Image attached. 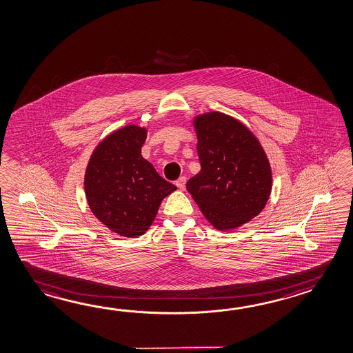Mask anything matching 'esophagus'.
<instances>
[{"label": "esophagus", "mask_w": 353, "mask_h": 353, "mask_svg": "<svg viewBox=\"0 0 353 353\" xmlns=\"http://www.w3.org/2000/svg\"><path fill=\"white\" fill-rule=\"evenodd\" d=\"M176 186L183 191V190H185V186H186V177H185V176H182V177H180L179 180L176 181Z\"/></svg>", "instance_id": "obj_1"}]
</instances>
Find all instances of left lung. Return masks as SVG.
Instances as JSON below:
<instances>
[{
  "label": "left lung",
  "mask_w": 353,
  "mask_h": 353,
  "mask_svg": "<svg viewBox=\"0 0 353 353\" xmlns=\"http://www.w3.org/2000/svg\"><path fill=\"white\" fill-rule=\"evenodd\" d=\"M201 171L186 183L188 192L215 229L232 230L265 208L273 177L259 139L245 124L221 112L196 115Z\"/></svg>",
  "instance_id": "8db88e82"
}]
</instances>
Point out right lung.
Here are the masks:
<instances>
[{
  "label": "right lung",
  "instance_id": "add662e5",
  "mask_svg": "<svg viewBox=\"0 0 353 353\" xmlns=\"http://www.w3.org/2000/svg\"><path fill=\"white\" fill-rule=\"evenodd\" d=\"M147 128L127 124L94 148L84 176L89 209L109 230L138 238L150 229L159 205L177 188L142 157Z\"/></svg>",
  "mask_w": 353,
  "mask_h": 353
}]
</instances>
